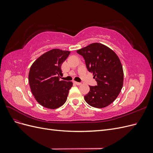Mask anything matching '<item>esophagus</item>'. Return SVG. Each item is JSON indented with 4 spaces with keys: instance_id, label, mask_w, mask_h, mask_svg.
Segmentation results:
<instances>
[{
    "instance_id": "esophagus-1",
    "label": "esophagus",
    "mask_w": 153,
    "mask_h": 153,
    "mask_svg": "<svg viewBox=\"0 0 153 153\" xmlns=\"http://www.w3.org/2000/svg\"><path fill=\"white\" fill-rule=\"evenodd\" d=\"M74 83H75V84H76L77 85H82V83H80V82H74Z\"/></svg>"
}]
</instances>
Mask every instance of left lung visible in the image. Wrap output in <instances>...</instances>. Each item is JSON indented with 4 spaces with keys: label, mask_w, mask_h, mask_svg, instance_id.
<instances>
[{
    "label": "left lung",
    "mask_w": 153,
    "mask_h": 153,
    "mask_svg": "<svg viewBox=\"0 0 153 153\" xmlns=\"http://www.w3.org/2000/svg\"><path fill=\"white\" fill-rule=\"evenodd\" d=\"M76 52L84 57L87 69L97 82V85L89 86L85 101L95 108L108 106L117 98L123 85L124 73L119 58L112 50L98 43L90 44Z\"/></svg>",
    "instance_id": "1"
}]
</instances>
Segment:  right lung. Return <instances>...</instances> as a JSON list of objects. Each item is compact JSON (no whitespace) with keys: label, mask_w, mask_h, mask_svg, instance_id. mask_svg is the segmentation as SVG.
Listing matches in <instances>:
<instances>
[{"label":"right lung","mask_w":153,"mask_h":153,"mask_svg":"<svg viewBox=\"0 0 153 153\" xmlns=\"http://www.w3.org/2000/svg\"><path fill=\"white\" fill-rule=\"evenodd\" d=\"M70 52L52 49L37 59L32 64L29 82L36 101L45 108L55 109L66 102L72 82L59 80L61 65Z\"/></svg>","instance_id":"add662e5"}]
</instances>
